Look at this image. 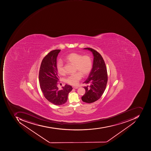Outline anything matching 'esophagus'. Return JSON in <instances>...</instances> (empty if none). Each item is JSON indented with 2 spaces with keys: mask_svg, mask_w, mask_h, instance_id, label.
I'll return each instance as SVG.
<instances>
[{
  "mask_svg": "<svg viewBox=\"0 0 151 151\" xmlns=\"http://www.w3.org/2000/svg\"><path fill=\"white\" fill-rule=\"evenodd\" d=\"M73 88L74 89H78V87H77V86H73Z\"/></svg>",
  "mask_w": 151,
  "mask_h": 151,
  "instance_id": "esophagus-1",
  "label": "esophagus"
}]
</instances>
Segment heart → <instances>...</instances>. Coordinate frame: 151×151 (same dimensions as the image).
<instances>
[{"mask_svg":"<svg viewBox=\"0 0 151 151\" xmlns=\"http://www.w3.org/2000/svg\"><path fill=\"white\" fill-rule=\"evenodd\" d=\"M64 59L66 61L74 64L75 71L79 72L69 75L65 79V82L70 85H77L82 78V74L83 76H87L92 70L93 61L89 56H83L80 53L72 52L66 56ZM56 69L60 75L65 74L63 63L61 61L58 62Z\"/></svg>","mask_w":151,"mask_h":151,"instance_id":"heart-1","label":"heart"}]
</instances>
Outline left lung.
<instances>
[{
	"instance_id": "1",
	"label": "left lung",
	"mask_w": 151,
	"mask_h": 151,
	"mask_svg": "<svg viewBox=\"0 0 151 151\" xmlns=\"http://www.w3.org/2000/svg\"><path fill=\"white\" fill-rule=\"evenodd\" d=\"M84 49L91 51L93 56V68L87 80L83 83L89 84L83 88L85 93L82 97L83 102L88 104L99 100L104 93L108 82L106 66L102 56L92 48Z\"/></svg>"
}]
</instances>
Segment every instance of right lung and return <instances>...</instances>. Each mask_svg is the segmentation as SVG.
<instances>
[{"label":"right lung","mask_w":151,"mask_h":151,"mask_svg":"<svg viewBox=\"0 0 151 151\" xmlns=\"http://www.w3.org/2000/svg\"><path fill=\"white\" fill-rule=\"evenodd\" d=\"M60 49L52 51L42 61L39 73V81L45 98L52 104L61 105L68 100V93L73 89L72 86L66 84L59 90L57 87L59 80L56 69L57 58Z\"/></svg>","instance_id":"1"}]
</instances>
